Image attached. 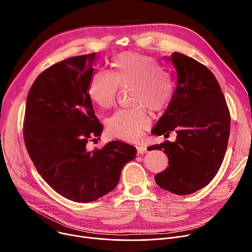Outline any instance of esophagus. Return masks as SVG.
Here are the masks:
<instances>
[{
	"instance_id": "34e87169",
	"label": "esophagus",
	"mask_w": 252,
	"mask_h": 252,
	"mask_svg": "<svg viewBox=\"0 0 252 252\" xmlns=\"http://www.w3.org/2000/svg\"><path fill=\"white\" fill-rule=\"evenodd\" d=\"M136 151H137V155H142V154H146L148 152L147 148L143 147V146L136 147Z\"/></svg>"
}]
</instances>
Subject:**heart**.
<instances>
[{"label": "heart", "mask_w": 252, "mask_h": 252, "mask_svg": "<svg viewBox=\"0 0 252 252\" xmlns=\"http://www.w3.org/2000/svg\"><path fill=\"white\" fill-rule=\"evenodd\" d=\"M113 71L98 70L90 81L91 99L102 110L112 107L120 88L132 86L131 101L138 103L117 111L106 120V129L114 137L126 141L137 139L151 123L143 104L153 111H161L169 103L173 82L157 59L137 53H123L113 62Z\"/></svg>", "instance_id": "heart-1"}]
</instances>
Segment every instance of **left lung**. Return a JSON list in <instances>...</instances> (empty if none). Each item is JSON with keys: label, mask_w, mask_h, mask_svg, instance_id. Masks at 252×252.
Listing matches in <instances>:
<instances>
[{"label": "left lung", "mask_w": 252, "mask_h": 252, "mask_svg": "<svg viewBox=\"0 0 252 252\" xmlns=\"http://www.w3.org/2000/svg\"><path fill=\"white\" fill-rule=\"evenodd\" d=\"M176 69V88L153 133L175 130L176 140L148 150L163 151L168 166L155 176L157 185L186 195L206 187L218 173L230 131L228 107L219 82L202 63L179 53L169 58Z\"/></svg>", "instance_id": "obj_1"}]
</instances>
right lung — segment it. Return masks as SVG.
I'll list each match as a JSON object with an SVG mask.
<instances>
[{
    "label": "right lung",
    "instance_id": "add662e5",
    "mask_svg": "<svg viewBox=\"0 0 252 252\" xmlns=\"http://www.w3.org/2000/svg\"><path fill=\"white\" fill-rule=\"evenodd\" d=\"M95 53L53 64L30 89L25 113L27 151L46 183L76 202H91L112 191L136 149L114 140L89 152L102 126L95 117L88 89Z\"/></svg>",
    "mask_w": 252,
    "mask_h": 252
}]
</instances>
